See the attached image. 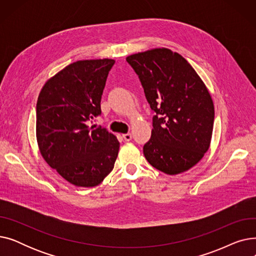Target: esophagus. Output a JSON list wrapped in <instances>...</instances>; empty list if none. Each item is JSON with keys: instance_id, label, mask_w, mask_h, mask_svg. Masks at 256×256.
<instances>
[{"instance_id": "obj_1", "label": "esophagus", "mask_w": 256, "mask_h": 256, "mask_svg": "<svg viewBox=\"0 0 256 256\" xmlns=\"http://www.w3.org/2000/svg\"><path fill=\"white\" fill-rule=\"evenodd\" d=\"M122 138L124 139V141H130L132 140V134L128 132V134H124Z\"/></svg>"}]
</instances>
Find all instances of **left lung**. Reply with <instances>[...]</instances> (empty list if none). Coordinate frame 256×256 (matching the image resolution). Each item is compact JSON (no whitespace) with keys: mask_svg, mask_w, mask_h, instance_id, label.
Here are the masks:
<instances>
[{"mask_svg":"<svg viewBox=\"0 0 256 256\" xmlns=\"http://www.w3.org/2000/svg\"><path fill=\"white\" fill-rule=\"evenodd\" d=\"M140 80L154 112L152 137L143 154L166 174L189 170L208 152L214 119V104L191 64L168 48L126 58Z\"/></svg>","mask_w":256,"mask_h":256,"instance_id":"1","label":"left lung"}]
</instances>
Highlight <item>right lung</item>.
Wrapping results in <instances>:
<instances>
[{
    "label": "right lung",
    "instance_id": "right-lung-1",
    "mask_svg": "<svg viewBox=\"0 0 256 256\" xmlns=\"http://www.w3.org/2000/svg\"><path fill=\"white\" fill-rule=\"evenodd\" d=\"M115 61L83 60L50 78L36 104V135L46 162L78 186L98 184L113 168L119 142L106 128L89 126L100 116L106 80Z\"/></svg>",
    "mask_w": 256,
    "mask_h": 256
}]
</instances>
